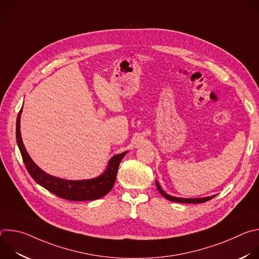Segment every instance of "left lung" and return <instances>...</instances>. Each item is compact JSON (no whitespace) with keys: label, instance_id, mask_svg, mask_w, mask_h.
<instances>
[{"label":"left lung","instance_id":"1","mask_svg":"<svg viewBox=\"0 0 259 259\" xmlns=\"http://www.w3.org/2000/svg\"><path fill=\"white\" fill-rule=\"evenodd\" d=\"M156 186H157V189H158V191L160 192V194L165 198V199H167V200H169V201H171V202H177V203H186V204H200V203H204V202H206V201H209V200H211L212 198H214L215 197V195L214 196H211V197H205V198H178V197H173V196H170V195H168V194H166L163 190H162V188H161V186L159 184V182L156 180Z\"/></svg>","mask_w":259,"mask_h":259}]
</instances>
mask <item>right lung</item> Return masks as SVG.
Here are the masks:
<instances>
[{
	"instance_id": "1",
	"label": "right lung",
	"mask_w": 259,
	"mask_h": 259,
	"mask_svg": "<svg viewBox=\"0 0 259 259\" xmlns=\"http://www.w3.org/2000/svg\"><path fill=\"white\" fill-rule=\"evenodd\" d=\"M21 112L22 109H20L16 121V140L24 165L29 175L36 183H39L41 187L45 188L47 191L51 192L57 197L69 201L97 200L109 193L115 184L119 165L128 152H124L112 157V159L108 161L106 169L103 171V173L95 178L83 180H66L52 176L36 165L25 150L20 133Z\"/></svg>"
}]
</instances>
